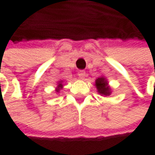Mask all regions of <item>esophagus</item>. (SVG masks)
<instances>
[{
  "instance_id": "1",
  "label": "esophagus",
  "mask_w": 155,
  "mask_h": 155,
  "mask_svg": "<svg viewBox=\"0 0 155 155\" xmlns=\"http://www.w3.org/2000/svg\"><path fill=\"white\" fill-rule=\"evenodd\" d=\"M78 76L80 79H84L86 78V72L84 70H79L78 73Z\"/></svg>"
}]
</instances>
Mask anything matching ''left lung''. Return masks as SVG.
<instances>
[{"mask_svg":"<svg viewBox=\"0 0 155 155\" xmlns=\"http://www.w3.org/2000/svg\"><path fill=\"white\" fill-rule=\"evenodd\" d=\"M95 87L99 94L101 96H110L111 94V88L109 86V82L106 78L100 77L95 80Z\"/></svg>","mask_w":155,"mask_h":155,"instance_id":"obj_1","label":"left lung"}]
</instances>
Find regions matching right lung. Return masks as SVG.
I'll return each mask as SVG.
<instances>
[{
	"instance_id": "obj_1",
	"label": "right lung",
	"mask_w": 155,
	"mask_h": 155,
	"mask_svg": "<svg viewBox=\"0 0 155 155\" xmlns=\"http://www.w3.org/2000/svg\"><path fill=\"white\" fill-rule=\"evenodd\" d=\"M62 80H60V81H58V83H57V87H56V88H55V91L56 92H59L60 91V89L61 88H63V84H62Z\"/></svg>"
}]
</instances>
